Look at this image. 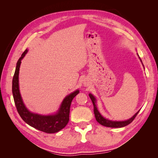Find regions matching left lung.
<instances>
[{
    "instance_id": "left-lung-1",
    "label": "left lung",
    "mask_w": 158,
    "mask_h": 158,
    "mask_svg": "<svg viewBox=\"0 0 158 158\" xmlns=\"http://www.w3.org/2000/svg\"><path fill=\"white\" fill-rule=\"evenodd\" d=\"M89 96L91 100H92V102L93 105H94V114H95V119H96V121L99 124H101L102 125L105 126V127H111V128H121V127H125V126L129 125V124L133 121L134 119L135 118V117H136V115L138 114V112H139V111H138L132 118H131L130 119H128V120L125 121H109V120H108V119H106V118H105L104 117H103L102 116V114H100L99 112L98 111L97 107H96V106H95V98L91 94H89Z\"/></svg>"
}]
</instances>
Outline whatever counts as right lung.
<instances>
[{"mask_svg": "<svg viewBox=\"0 0 158 158\" xmlns=\"http://www.w3.org/2000/svg\"><path fill=\"white\" fill-rule=\"evenodd\" d=\"M27 52V50L26 49L18 59L12 80V94L17 111L21 118L30 126L45 133L57 132L64 128L68 124L71 102L79 93V90H76L66 96L62 103L58 113L53 115H40L30 112L22 102L18 85V74L21 60L26 55Z\"/></svg>", "mask_w": 158, "mask_h": 158, "instance_id": "add662e5", "label": "right lung"}]
</instances>
